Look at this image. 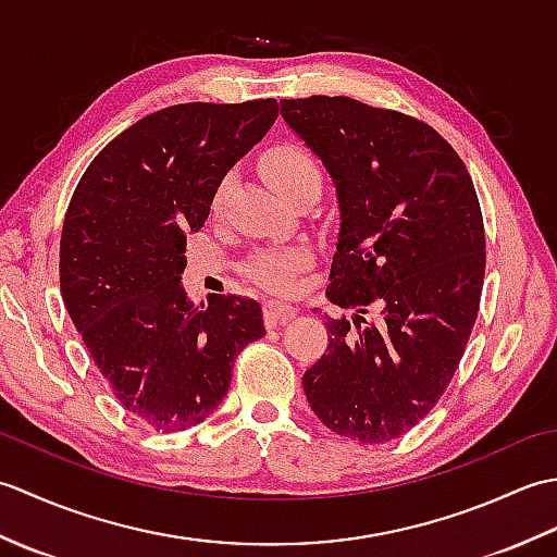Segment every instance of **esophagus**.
Returning a JSON list of instances; mask_svg holds the SVG:
<instances>
[{
    "instance_id": "1",
    "label": "esophagus",
    "mask_w": 557,
    "mask_h": 557,
    "mask_svg": "<svg viewBox=\"0 0 557 557\" xmlns=\"http://www.w3.org/2000/svg\"><path fill=\"white\" fill-rule=\"evenodd\" d=\"M263 315H265L268 325H277V323H285V321H289V318L297 315V311H294V306L280 304V301H268L263 306Z\"/></svg>"
}]
</instances>
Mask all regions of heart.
Wrapping results in <instances>:
<instances>
[{
	"instance_id": "heart-1",
	"label": "heart",
	"mask_w": 557,
	"mask_h": 557,
	"mask_svg": "<svg viewBox=\"0 0 557 557\" xmlns=\"http://www.w3.org/2000/svg\"><path fill=\"white\" fill-rule=\"evenodd\" d=\"M260 170H263L265 180L287 198L306 186L321 188L323 180L321 168H318L311 152L299 144H289V140L265 150V156L260 158ZM224 194H227V182L220 184L215 198H212V210L215 212L222 208ZM306 265H309L306 248H263V251H256L248 258L246 275L263 289L285 294L297 287V272H301Z\"/></svg>"
}]
</instances>
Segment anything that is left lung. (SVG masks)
Here are the masks:
<instances>
[{"mask_svg":"<svg viewBox=\"0 0 557 557\" xmlns=\"http://www.w3.org/2000/svg\"><path fill=\"white\" fill-rule=\"evenodd\" d=\"M280 104L337 184L342 232L325 294L351 311L327 318L306 397L337 435L389 443L437 405L474 330L486 275L476 188L417 116L345 96Z\"/></svg>","mask_w":557,"mask_h":557,"instance_id":"1","label":"left lung"}]
</instances>
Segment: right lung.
<instances>
[{
    "label": "right lung",
    "mask_w": 557,
    "mask_h": 557,
    "mask_svg": "<svg viewBox=\"0 0 557 557\" xmlns=\"http://www.w3.org/2000/svg\"><path fill=\"white\" fill-rule=\"evenodd\" d=\"M277 100L184 102L104 146L69 200L59 242L66 311L114 399L158 433L186 431L227 395L234 361L265 335L258 301L182 289L186 232L224 174L277 120Z\"/></svg>",
    "instance_id": "right-lung-1"
}]
</instances>
